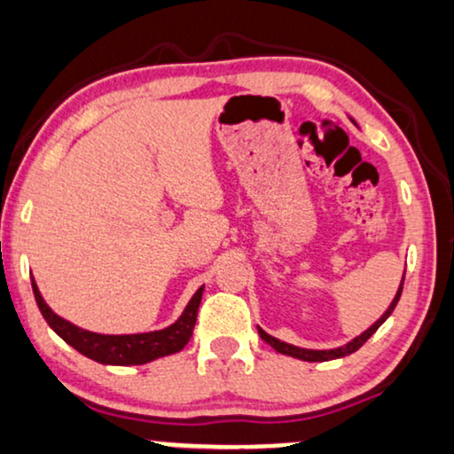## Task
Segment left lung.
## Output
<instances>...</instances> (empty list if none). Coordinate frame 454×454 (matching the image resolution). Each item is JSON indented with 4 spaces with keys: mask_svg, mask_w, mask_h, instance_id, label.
Listing matches in <instances>:
<instances>
[{
    "mask_svg": "<svg viewBox=\"0 0 454 454\" xmlns=\"http://www.w3.org/2000/svg\"><path fill=\"white\" fill-rule=\"evenodd\" d=\"M403 281H404V278H403ZM403 281H400V287H398V292H396V296H394V300H392V304L387 306V310L384 315L380 317L378 321L373 323V325H371L367 332H363L361 335H356L355 340H350L348 344H344V346H340V348H332V350H309V348H298V346H292V344H286V342H281V340H278V338H273V335H269L267 332H262L261 327H258V333H261V338L264 340V342H267L270 348H275L278 352H281V355H287V356H294V358H300V361H309V363H321V361H333V358H342V356H348V355H352V352H356L358 348H361V346L367 342V340L371 338V335H373L375 332H378L380 329V325L381 323H384L387 317L392 315V310L396 309V304H398V300H400V294H403Z\"/></svg>",
    "mask_w": 454,
    "mask_h": 454,
    "instance_id": "8db88e82",
    "label": "left lung"
}]
</instances>
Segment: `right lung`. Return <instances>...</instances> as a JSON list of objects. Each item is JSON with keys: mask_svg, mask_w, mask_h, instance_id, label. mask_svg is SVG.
Segmentation results:
<instances>
[{"mask_svg": "<svg viewBox=\"0 0 454 454\" xmlns=\"http://www.w3.org/2000/svg\"><path fill=\"white\" fill-rule=\"evenodd\" d=\"M202 292L204 286L193 294L192 300L185 306V310L173 325L148 333L104 335L87 332V329L76 327L70 321L58 317L54 310L45 304V300L41 296L39 287L33 279V294L35 300H37L41 315H43L47 325L54 329L64 342L73 346L74 350H79L81 355L91 358V361H98L102 364H122V367H127V364H144L154 361V358L168 356L184 350L193 333V325H196Z\"/></svg>", "mask_w": 454, "mask_h": 454, "instance_id": "add662e5", "label": "right lung"}]
</instances>
